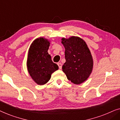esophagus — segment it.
<instances>
[{
  "instance_id": "34e87169",
  "label": "esophagus",
  "mask_w": 120,
  "mask_h": 120,
  "mask_svg": "<svg viewBox=\"0 0 120 120\" xmlns=\"http://www.w3.org/2000/svg\"><path fill=\"white\" fill-rule=\"evenodd\" d=\"M58 64V65L60 69H61L62 67V64L60 63H58V64Z\"/></svg>"
}]
</instances>
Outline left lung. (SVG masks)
Listing matches in <instances>:
<instances>
[{
	"mask_svg": "<svg viewBox=\"0 0 120 120\" xmlns=\"http://www.w3.org/2000/svg\"><path fill=\"white\" fill-rule=\"evenodd\" d=\"M65 48V63L62 70L71 82L79 85L88 78L93 69V61L91 52L84 40L78 37L63 38Z\"/></svg>",
	"mask_w": 120,
	"mask_h": 120,
	"instance_id": "1",
	"label": "left lung"
}]
</instances>
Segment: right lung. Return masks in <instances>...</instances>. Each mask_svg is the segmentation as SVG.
<instances>
[{"label":"right lung","instance_id":"obj_1","mask_svg":"<svg viewBox=\"0 0 120 120\" xmlns=\"http://www.w3.org/2000/svg\"><path fill=\"white\" fill-rule=\"evenodd\" d=\"M50 44L47 39L39 38L32 42L29 49L28 71L32 79L40 85L47 83L52 74L58 69V66L52 62L47 52Z\"/></svg>","mask_w":120,"mask_h":120}]
</instances>
